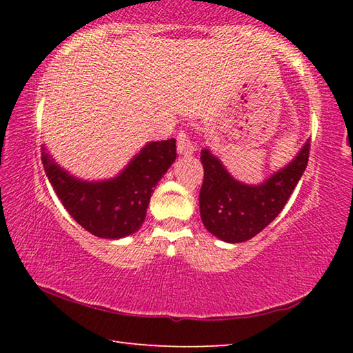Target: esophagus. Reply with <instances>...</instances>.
<instances>
[{"label":"esophagus","mask_w":353,"mask_h":353,"mask_svg":"<svg viewBox=\"0 0 353 353\" xmlns=\"http://www.w3.org/2000/svg\"><path fill=\"white\" fill-rule=\"evenodd\" d=\"M177 151L182 155H190L194 151L193 140H191V137L185 132V130H181V132L177 134Z\"/></svg>","instance_id":"obj_1"}]
</instances>
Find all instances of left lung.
<instances>
[{"instance_id":"8db88e82","label":"left lung","mask_w":353,"mask_h":353,"mask_svg":"<svg viewBox=\"0 0 353 353\" xmlns=\"http://www.w3.org/2000/svg\"><path fill=\"white\" fill-rule=\"evenodd\" d=\"M308 155L310 140L288 166L252 187L235 181L208 149H202L199 210L205 229L227 243H243L260 234L283 210L307 168Z\"/></svg>"}]
</instances>
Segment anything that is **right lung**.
Listing matches in <instances>:
<instances>
[{
	"label": "right lung",
	"mask_w": 353,
	"mask_h": 353,
	"mask_svg": "<svg viewBox=\"0 0 353 353\" xmlns=\"http://www.w3.org/2000/svg\"><path fill=\"white\" fill-rule=\"evenodd\" d=\"M174 160V139L151 141L118 177L83 182L57 166L45 149L41 152L46 176L67 212L92 235L110 240L140 229L154 187Z\"/></svg>",
	"instance_id": "right-lung-1"
}]
</instances>
